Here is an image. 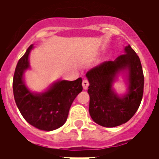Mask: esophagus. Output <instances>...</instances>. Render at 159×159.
<instances>
[{
	"label": "esophagus",
	"instance_id": "34e87169",
	"mask_svg": "<svg viewBox=\"0 0 159 159\" xmlns=\"http://www.w3.org/2000/svg\"><path fill=\"white\" fill-rule=\"evenodd\" d=\"M83 89H87L88 88H89V81L87 79H84L83 81Z\"/></svg>",
	"mask_w": 159,
	"mask_h": 159
}]
</instances>
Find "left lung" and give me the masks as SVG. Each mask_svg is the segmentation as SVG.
<instances>
[{
    "instance_id": "8db88e82",
    "label": "left lung",
    "mask_w": 159,
    "mask_h": 159,
    "mask_svg": "<svg viewBox=\"0 0 159 159\" xmlns=\"http://www.w3.org/2000/svg\"><path fill=\"white\" fill-rule=\"evenodd\" d=\"M124 54L114 61H106L89 70L86 76L89 86V114L99 125L107 128L119 126L133 117L143 96L144 75L139 56L128 45ZM120 72H126L128 92L119 97L112 84Z\"/></svg>"
}]
</instances>
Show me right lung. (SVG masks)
Returning a JSON list of instances; mask_svg holds the SVG:
<instances>
[{
	"label": "right lung",
	"instance_id": "1",
	"mask_svg": "<svg viewBox=\"0 0 159 159\" xmlns=\"http://www.w3.org/2000/svg\"><path fill=\"white\" fill-rule=\"evenodd\" d=\"M32 48L33 45L30 46L16 66L12 80L14 100L30 125L45 131L57 129L66 122L73 100L82 92L83 79L60 80L41 93L30 91L24 81V72L30 68L29 55Z\"/></svg>",
	"mask_w": 159,
	"mask_h": 159
}]
</instances>
